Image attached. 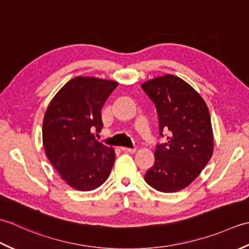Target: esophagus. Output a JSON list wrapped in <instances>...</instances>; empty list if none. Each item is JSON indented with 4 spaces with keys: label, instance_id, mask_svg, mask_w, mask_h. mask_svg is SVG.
Returning <instances> with one entry per match:
<instances>
[{
    "label": "esophagus",
    "instance_id": "esophagus-1",
    "mask_svg": "<svg viewBox=\"0 0 249 249\" xmlns=\"http://www.w3.org/2000/svg\"><path fill=\"white\" fill-rule=\"evenodd\" d=\"M121 150L125 153H135L137 151L136 147H134V149H130V147H125V146H122Z\"/></svg>",
    "mask_w": 249,
    "mask_h": 249
}]
</instances>
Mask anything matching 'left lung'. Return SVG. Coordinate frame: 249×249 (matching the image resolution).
<instances>
[{
  "label": "left lung",
  "instance_id": "left-lung-1",
  "mask_svg": "<svg viewBox=\"0 0 249 249\" xmlns=\"http://www.w3.org/2000/svg\"><path fill=\"white\" fill-rule=\"evenodd\" d=\"M155 104L160 135L169 133L166 143L157 144L154 166L145 182L161 193L178 192L195 181L213 155L211 116L203 98L181 78L157 77L141 86Z\"/></svg>",
  "mask_w": 249,
  "mask_h": 249
}]
</instances>
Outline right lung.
<instances>
[{"label":"right lung","mask_w":249,"mask_h":249,"mask_svg":"<svg viewBox=\"0 0 249 249\" xmlns=\"http://www.w3.org/2000/svg\"><path fill=\"white\" fill-rule=\"evenodd\" d=\"M118 82L76 77L52 98L45 113L46 155L71 187L89 192L106 182L114 163L112 147L95 139L103 128L102 108Z\"/></svg>","instance_id":"add662e5"}]
</instances>
